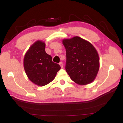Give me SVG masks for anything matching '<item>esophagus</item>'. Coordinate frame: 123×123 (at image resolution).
I'll use <instances>...</instances> for the list:
<instances>
[{
    "label": "esophagus",
    "mask_w": 123,
    "mask_h": 123,
    "mask_svg": "<svg viewBox=\"0 0 123 123\" xmlns=\"http://www.w3.org/2000/svg\"><path fill=\"white\" fill-rule=\"evenodd\" d=\"M59 64H60V66H61V67L62 68L63 67V63H62V62H60V63H59Z\"/></svg>",
    "instance_id": "34e87169"
}]
</instances>
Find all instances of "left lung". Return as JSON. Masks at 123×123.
<instances>
[{
  "instance_id": "1",
  "label": "left lung",
  "mask_w": 123,
  "mask_h": 123,
  "mask_svg": "<svg viewBox=\"0 0 123 123\" xmlns=\"http://www.w3.org/2000/svg\"><path fill=\"white\" fill-rule=\"evenodd\" d=\"M66 70L70 79L80 85L92 82L99 69L98 53L94 46L81 37L64 39Z\"/></svg>"
}]
</instances>
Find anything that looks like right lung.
Returning <instances> with one entry per match:
<instances>
[{
	"label": "right lung",
	"mask_w": 123,
	"mask_h": 123,
	"mask_svg": "<svg viewBox=\"0 0 123 123\" xmlns=\"http://www.w3.org/2000/svg\"><path fill=\"white\" fill-rule=\"evenodd\" d=\"M45 44L37 41L24 56V68L31 81L39 86H45L55 78L61 67L52 61V57L45 51Z\"/></svg>",
	"instance_id": "1"
}]
</instances>
